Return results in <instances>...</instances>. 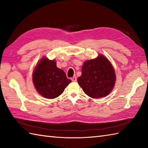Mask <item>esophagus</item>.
Listing matches in <instances>:
<instances>
[{
    "label": "esophagus",
    "mask_w": 148,
    "mask_h": 148,
    "mask_svg": "<svg viewBox=\"0 0 148 148\" xmlns=\"http://www.w3.org/2000/svg\"><path fill=\"white\" fill-rule=\"evenodd\" d=\"M71 80H72V81H77V77H72V78H71Z\"/></svg>",
    "instance_id": "esophagus-1"
}]
</instances>
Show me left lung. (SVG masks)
Instances as JSON below:
<instances>
[{"label": "left lung", "instance_id": "obj_1", "mask_svg": "<svg viewBox=\"0 0 148 148\" xmlns=\"http://www.w3.org/2000/svg\"><path fill=\"white\" fill-rule=\"evenodd\" d=\"M77 83L88 96L93 99L106 97L114 86L116 74L112 65L102 55L84 62Z\"/></svg>", "mask_w": 148, "mask_h": 148}]
</instances>
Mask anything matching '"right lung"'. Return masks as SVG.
<instances>
[{
	"mask_svg": "<svg viewBox=\"0 0 148 148\" xmlns=\"http://www.w3.org/2000/svg\"><path fill=\"white\" fill-rule=\"evenodd\" d=\"M32 81L36 90L46 99H55L60 95L71 83L64 71L56 67V61L46 57L42 58L37 64Z\"/></svg>",
	"mask_w": 148,
	"mask_h": 148,
	"instance_id": "obj_1",
	"label": "right lung"
}]
</instances>
